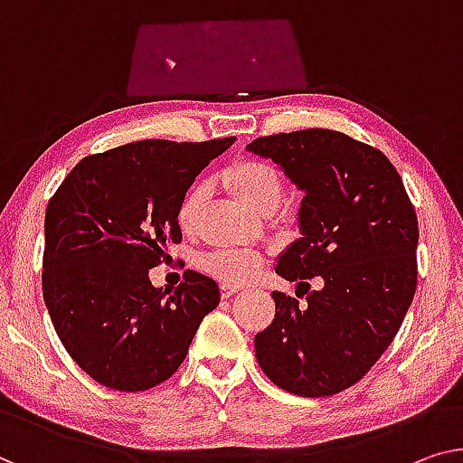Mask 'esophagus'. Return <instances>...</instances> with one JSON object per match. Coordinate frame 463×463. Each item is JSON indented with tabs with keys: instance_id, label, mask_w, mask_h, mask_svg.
Instances as JSON below:
<instances>
[{
	"instance_id": "34e87169",
	"label": "esophagus",
	"mask_w": 463,
	"mask_h": 463,
	"mask_svg": "<svg viewBox=\"0 0 463 463\" xmlns=\"http://www.w3.org/2000/svg\"><path fill=\"white\" fill-rule=\"evenodd\" d=\"M239 285H232V282H222V285H220V295H222L224 299H229V298H232L234 293L239 291Z\"/></svg>"
}]
</instances>
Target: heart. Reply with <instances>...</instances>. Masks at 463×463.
Returning a JSON list of instances; mask_svg holds the SVG:
<instances>
[{"label":"heart","mask_w":463,"mask_h":463,"mask_svg":"<svg viewBox=\"0 0 463 463\" xmlns=\"http://www.w3.org/2000/svg\"><path fill=\"white\" fill-rule=\"evenodd\" d=\"M224 184L229 187L245 208L253 213L264 210H274L279 205L285 181H282L280 170L276 165L261 160H245L231 165L224 172ZM205 202V187L195 184L187 195H184L181 208H178V224L183 231H191L197 222L199 212ZM202 268L220 280L243 282L258 272L260 258L251 251L243 250H220L203 255Z\"/></svg>","instance_id":"b5f03b06"}]
</instances>
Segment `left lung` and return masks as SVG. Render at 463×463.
<instances>
[{"label":"left lung","instance_id":"8db88e82","mask_svg":"<svg viewBox=\"0 0 463 463\" xmlns=\"http://www.w3.org/2000/svg\"><path fill=\"white\" fill-rule=\"evenodd\" d=\"M306 193L299 239L276 260L287 280L320 276L306 301L274 291V320L255 335L270 381L299 397L349 389L376 364L416 293L418 218L383 151L326 128L280 133L247 145Z\"/></svg>","mask_w":463,"mask_h":463}]
</instances>
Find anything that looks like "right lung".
<instances>
[{"label": "right lung", "instance_id": "right-lung-1", "mask_svg": "<svg viewBox=\"0 0 463 463\" xmlns=\"http://www.w3.org/2000/svg\"><path fill=\"white\" fill-rule=\"evenodd\" d=\"M234 137L137 141L74 165L47 203L43 299L80 370L114 391H147L175 374L218 282L187 272L176 291L149 270L181 243L178 208L195 176Z\"/></svg>", "mask_w": 463, "mask_h": 463}]
</instances>
